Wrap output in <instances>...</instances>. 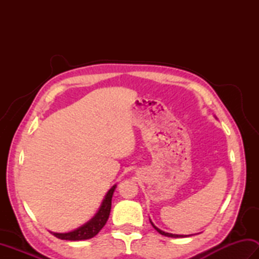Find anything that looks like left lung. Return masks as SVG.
<instances>
[{"label": "left lung", "mask_w": 259, "mask_h": 259, "mask_svg": "<svg viewBox=\"0 0 259 259\" xmlns=\"http://www.w3.org/2000/svg\"><path fill=\"white\" fill-rule=\"evenodd\" d=\"M150 223H151V221H150ZM151 225H152V227L155 228L157 232L159 233V234H161V235H163V236H167V237H172V238H181V237H187L186 235H175V234H169V233H166V232H162V230H160L159 228H157L155 225H153L152 223H151ZM188 236H190V235H188Z\"/></svg>", "instance_id": "left-lung-1"}]
</instances>
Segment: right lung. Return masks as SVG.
<instances>
[{
    "label": "right lung",
    "mask_w": 259,
    "mask_h": 259,
    "mask_svg": "<svg viewBox=\"0 0 259 259\" xmlns=\"http://www.w3.org/2000/svg\"><path fill=\"white\" fill-rule=\"evenodd\" d=\"M115 189V186H113L111 189L108 191L106 195V198L103 199L102 205L99 209L97 214L93 217L89 223H87L83 226L79 227L78 229L73 230V232L65 233V234H58V233H52L57 238L64 239V240H84V239H90L100 232L102 227L106 225L110 210H111V199L113 191Z\"/></svg>",
    "instance_id": "obj_1"
}]
</instances>
